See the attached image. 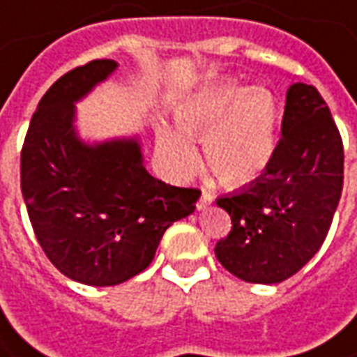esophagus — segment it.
<instances>
[{
  "mask_svg": "<svg viewBox=\"0 0 357 357\" xmlns=\"http://www.w3.org/2000/svg\"><path fill=\"white\" fill-rule=\"evenodd\" d=\"M211 202H213V196H211L210 192L202 190V192H200V198H198V202H196V208H198V210H206Z\"/></svg>",
  "mask_w": 357,
  "mask_h": 357,
  "instance_id": "obj_1",
  "label": "esophagus"
}]
</instances>
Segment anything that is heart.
<instances>
[{"instance_id": "1", "label": "heart", "mask_w": 357, "mask_h": 357, "mask_svg": "<svg viewBox=\"0 0 357 357\" xmlns=\"http://www.w3.org/2000/svg\"><path fill=\"white\" fill-rule=\"evenodd\" d=\"M173 128L157 132V149L174 176L196 169L192 142H204V159L218 181L243 186L268 169L276 149V105L264 87L241 89L235 81H218L196 91L174 108Z\"/></svg>"}]
</instances>
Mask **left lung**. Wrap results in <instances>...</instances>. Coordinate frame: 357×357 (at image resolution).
<instances>
[{
    "mask_svg": "<svg viewBox=\"0 0 357 357\" xmlns=\"http://www.w3.org/2000/svg\"><path fill=\"white\" fill-rule=\"evenodd\" d=\"M342 183L344 147L333 114L313 85L294 83L264 174L218 198L233 223L215 245L221 266L250 284L294 276L324 243Z\"/></svg>",
    "mask_w": 357,
    "mask_h": 357,
    "instance_id": "obj_1",
    "label": "left lung"
}]
</instances>
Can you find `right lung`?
<instances>
[{"instance_id":"add662e5","label":"right lung","mask_w":357,"mask_h":357,"mask_svg":"<svg viewBox=\"0 0 357 357\" xmlns=\"http://www.w3.org/2000/svg\"><path fill=\"white\" fill-rule=\"evenodd\" d=\"M93 60L44 93L21 151V190L34 235L63 276L116 286L144 272L163 233L196 210L200 190L147 173L137 137L85 144L75 102L116 70Z\"/></svg>"}]
</instances>
